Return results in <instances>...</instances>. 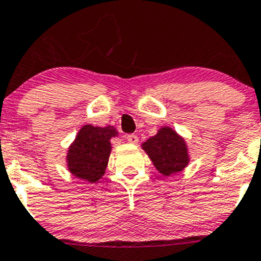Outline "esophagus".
Wrapping results in <instances>:
<instances>
[{
	"label": "esophagus",
	"mask_w": 261,
	"mask_h": 261,
	"mask_svg": "<svg viewBox=\"0 0 261 261\" xmlns=\"http://www.w3.org/2000/svg\"><path fill=\"white\" fill-rule=\"evenodd\" d=\"M126 139H127L128 143L131 144H137L138 142H139V138H138V135H135V134H128L127 137H126Z\"/></svg>",
	"instance_id": "1"
}]
</instances>
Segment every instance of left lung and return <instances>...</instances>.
Segmentation results:
<instances>
[{"instance_id": "left-lung-1", "label": "left lung", "mask_w": 261, "mask_h": 261, "mask_svg": "<svg viewBox=\"0 0 261 261\" xmlns=\"http://www.w3.org/2000/svg\"><path fill=\"white\" fill-rule=\"evenodd\" d=\"M142 148L163 176L180 173L190 162L188 143L169 126L159 128L156 135L142 144Z\"/></svg>"}]
</instances>
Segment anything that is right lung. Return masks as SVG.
<instances>
[{"label":"right lung","mask_w":261,"mask_h":261,"mask_svg":"<svg viewBox=\"0 0 261 261\" xmlns=\"http://www.w3.org/2000/svg\"><path fill=\"white\" fill-rule=\"evenodd\" d=\"M118 135L113 126L98 127L84 124L76 138L68 147L67 168L74 177L88 182H97L102 178L112 152V138Z\"/></svg>","instance_id":"right-lung-1"}]
</instances>
